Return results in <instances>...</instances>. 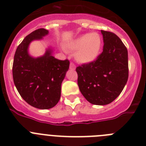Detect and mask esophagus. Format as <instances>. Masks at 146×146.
Segmentation results:
<instances>
[{
	"mask_svg": "<svg viewBox=\"0 0 146 146\" xmlns=\"http://www.w3.org/2000/svg\"><path fill=\"white\" fill-rule=\"evenodd\" d=\"M69 69H72V70H74V69H76L75 65H74V64H73V63H71L70 66H69Z\"/></svg>",
	"mask_w": 146,
	"mask_h": 146,
	"instance_id": "34e87169",
	"label": "esophagus"
}]
</instances>
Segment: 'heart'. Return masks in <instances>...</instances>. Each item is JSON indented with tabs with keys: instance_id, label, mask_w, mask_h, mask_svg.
Here are the masks:
<instances>
[{
	"instance_id": "b5f03b06",
	"label": "heart",
	"mask_w": 146,
	"mask_h": 146,
	"mask_svg": "<svg viewBox=\"0 0 146 146\" xmlns=\"http://www.w3.org/2000/svg\"><path fill=\"white\" fill-rule=\"evenodd\" d=\"M67 48L75 51L74 58L82 64H89L98 58L102 47L101 35L96 32L81 35L66 44Z\"/></svg>"
}]
</instances>
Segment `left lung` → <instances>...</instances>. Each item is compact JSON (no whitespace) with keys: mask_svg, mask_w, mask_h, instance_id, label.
I'll return each mask as SVG.
<instances>
[{"mask_svg":"<svg viewBox=\"0 0 146 146\" xmlns=\"http://www.w3.org/2000/svg\"><path fill=\"white\" fill-rule=\"evenodd\" d=\"M103 52L97 59L77 67L80 91L88 102L106 105L120 95L129 77L128 51L120 38L101 31Z\"/></svg>","mask_w":146,"mask_h":146,"instance_id":"obj_1","label":"left lung"}]
</instances>
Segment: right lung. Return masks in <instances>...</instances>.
<instances>
[{"label":"right lung","mask_w":146,"mask_h":146,"mask_svg":"<svg viewBox=\"0 0 146 146\" xmlns=\"http://www.w3.org/2000/svg\"><path fill=\"white\" fill-rule=\"evenodd\" d=\"M48 33L47 30L39 28L28 35L17 48L13 62V80L18 92L28 104L41 110L50 109L58 102L62 82L69 68V60L52 55V47L40 57L29 54L30 44L43 39Z\"/></svg>","instance_id":"add662e5"}]
</instances>
